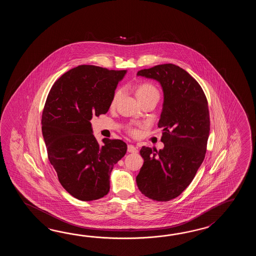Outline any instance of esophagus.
Here are the masks:
<instances>
[{"label": "esophagus", "mask_w": 256, "mask_h": 256, "mask_svg": "<svg viewBox=\"0 0 256 256\" xmlns=\"http://www.w3.org/2000/svg\"><path fill=\"white\" fill-rule=\"evenodd\" d=\"M127 151L129 152H132V154H136V152H138L137 148H136L134 146H132V144H128V146H127Z\"/></svg>", "instance_id": "1"}]
</instances>
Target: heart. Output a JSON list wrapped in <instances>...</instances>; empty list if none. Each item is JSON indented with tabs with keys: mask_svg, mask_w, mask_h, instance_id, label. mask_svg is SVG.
Returning a JSON list of instances; mask_svg holds the SVG:
<instances>
[{
	"mask_svg": "<svg viewBox=\"0 0 256 256\" xmlns=\"http://www.w3.org/2000/svg\"><path fill=\"white\" fill-rule=\"evenodd\" d=\"M122 93V88H118L115 92L114 97L112 98V102H110V105L112 107L115 106L118 102V100H120ZM136 97L141 102L146 100H149V98H159V96H160V93H159L158 88L156 87L154 85H152V83H149V82H144V83H141L140 85H138V87L136 88ZM127 132L132 136H138V134H139V130L134 126H128Z\"/></svg>",
	"mask_w": 256,
	"mask_h": 256,
	"instance_id": "1",
	"label": "heart"
}]
</instances>
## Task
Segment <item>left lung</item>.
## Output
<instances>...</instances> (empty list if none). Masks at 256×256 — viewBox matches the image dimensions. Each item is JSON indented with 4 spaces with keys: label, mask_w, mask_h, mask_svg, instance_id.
Instances as JSON below:
<instances>
[{
    "label": "left lung",
    "mask_w": 256,
    "mask_h": 256,
    "mask_svg": "<svg viewBox=\"0 0 256 256\" xmlns=\"http://www.w3.org/2000/svg\"><path fill=\"white\" fill-rule=\"evenodd\" d=\"M137 75L156 80L163 88L158 127L164 146L159 151L142 147L144 164L136 183L147 198L168 202L190 184L205 158L210 130L207 98L198 82L174 64L154 66Z\"/></svg>",
    "instance_id": "8db88e82"
}]
</instances>
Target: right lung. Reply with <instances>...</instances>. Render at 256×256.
I'll return each mask as SVG.
<instances>
[{"label":"right lung","instance_id":"obj_1","mask_svg":"<svg viewBox=\"0 0 256 256\" xmlns=\"http://www.w3.org/2000/svg\"><path fill=\"white\" fill-rule=\"evenodd\" d=\"M126 72L78 66L56 80L46 100L41 124L49 162L62 186L82 202L108 194L110 172L126 154L119 139L98 144L90 122L108 112Z\"/></svg>","mask_w":256,"mask_h":256}]
</instances>
